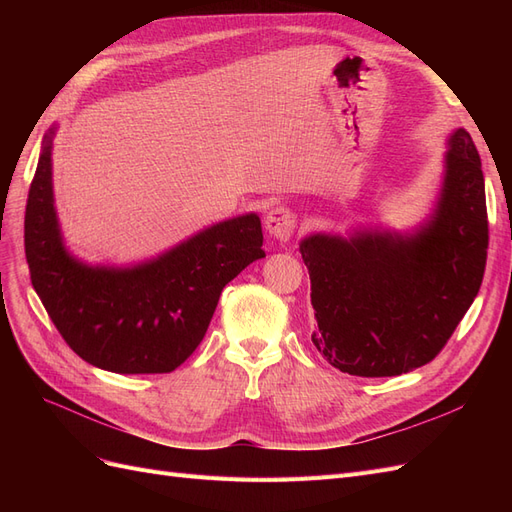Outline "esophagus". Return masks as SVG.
Here are the masks:
<instances>
[{
    "instance_id": "34e87169",
    "label": "esophagus",
    "mask_w": 512,
    "mask_h": 512,
    "mask_svg": "<svg viewBox=\"0 0 512 512\" xmlns=\"http://www.w3.org/2000/svg\"><path fill=\"white\" fill-rule=\"evenodd\" d=\"M265 228L271 237L288 241L294 235V230H297V215L288 207H273L265 218Z\"/></svg>"
}]
</instances>
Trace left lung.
Wrapping results in <instances>:
<instances>
[{
	"label": "left lung",
	"mask_w": 512,
	"mask_h": 512,
	"mask_svg": "<svg viewBox=\"0 0 512 512\" xmlns=\"http://www.w3.org/2000/svg\"><path fill=\"white\" fill-rule=\"evenodd\" d=\"M489 245L485 179L472 136L448 138L431 218L412 235L359 230L309 235L299 250L312 280V342L350 376H399L438 356L483 282Z\"/></svg>",
	"instance_id": "8db88e82"
}]
</instances>
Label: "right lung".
Wrapping results in <instances>:
<instances>
[{
	"label": "right lung",
	"mask_w": 512,
	"mask_h": 512,
	"mask_svg": "<svg viewBox=\"0 0 512 512\" xmlns=\"http://www.w3.org/2000/svg\"><path fill=\"white\" fill-rule=\"evenodd\" d=\"M42 141L25 207L32 284L66 344L115 374H168L203 342L224 286L265 258L256 213L205 228L143 265L89 267L70 256L53 203L51 149Z\"/></svg>",
	"instance_id": "obj_1"
}]
</instances>
